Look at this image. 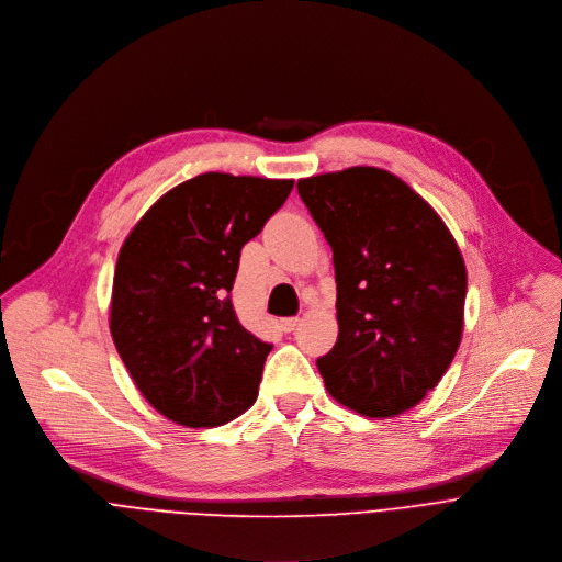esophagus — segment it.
<instances>
[{"instance_id":"obj_1","label":"esophagus","mask_w":562,"mask_h":562,"mask_svg":"<svg viewBox=\"0 0 562 562\" xmlns=\"http://www.w3.org/2000/svg\"><path fill=\"white\" fill-rule=\"evenodd\" d=\"M299 316H290V318H281V329L283 331H294L296 329V325H299Z\"/></svg>"}]
</instances>
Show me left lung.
<instances>
[{"label": "left lung", "mask_w": 562, "mask_h": 562, "mask_svg": "<svg viewBox=\"0 0 562 562\" xmlns=\"http://www.w3.org/2000/svg\"><path fill=\"white\" fill-rule=\"evenodd\" d=\"M331 248L339 339L316 361L341 405L407 412L450 368L463 336L468 272L450 228L396 175L355 166L296 183Z\"/></svg>", "instance_id": "8db88e82"}]
</instances>
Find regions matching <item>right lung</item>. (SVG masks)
Listing matches in <instances>:
<instances>
[{
    "label": "right lung",
    "instance_id": "add662e5",
    "mask_svg": "<svg viewBox=\"0 0 562 562\" xmlns=\"http://www.w3.org/2000/svg\"><path fill=\"white\" fill-rule=\"evenodd\" d=\"M292 179L203 172L137 221L112 279L110 334L144 398L183 427H216L259 394L272 346L237 318L241 248L283 205Z\"/></svg>",
    "mask_w": 562,
    "mask_h": 562
}]
</instances>
